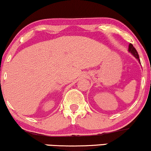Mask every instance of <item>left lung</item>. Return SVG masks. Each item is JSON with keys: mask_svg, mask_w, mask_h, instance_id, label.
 <instances>
[{"mask_svg": "<svg viewBox=\"0 0 151 151\" xmlns=\"http://www.w3.org/2000/svg\"><path fill=\"white\" fill-rule=\"evenodd\" d=\"M128 51L129 52H130L131 54H132V55L134 56V58H136V59H137V60L139 62V63L141 64V62H140V60H139V54H138V52L137 51V50H136L135 48L133 46V45L132 44H130L129 45V48H128Z\"/></svg>", "mask_w": 151, "mask_h": 151, "instance_id": "8db88e82", "label": "left lung"}]
</instances>
